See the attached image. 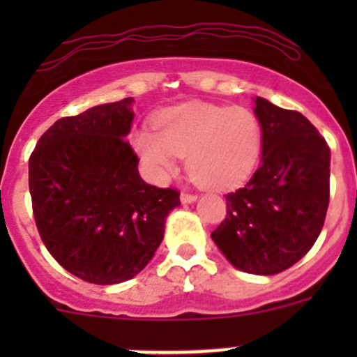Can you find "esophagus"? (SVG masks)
Returning a JSON list of instances; mask_svg holds the SVG:
<instances>
[{
  "mask_svg": "<svg viewBox=\"0 0 357 357\" xmlns=\"http://www.w3.org/2000/svg\"><path fill=\"white\" fill-rule=\"evenodd\" d=\"M195 200H197V195H192V193H181L183 204H193Z\"/></svg>",
  "mask_w": 357,
  "mask_h": 357,
  "instance_id": "esophagus-1",
  "label": "esophagus"
}]
</instances>
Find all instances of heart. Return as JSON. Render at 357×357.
<instances>
[{
    "label": "heart",
    "mask_w": 357,
    "mask_h": 357,
    "mask_svg": "<svg viewBox=\"0 0 357 357\" xmlns=\"http://www.w3.org/2000/svg\"><path fill=\"white\" fill-rule=\"evenodd\" d=\"M157 131L139 129L132 146L155 178L176 171L186 157L193 181L211 190H233L243 185L259 164L262 129L254 112L243 107H221L190 102L162 112Z\"/></svg>",
    "instance_id": "obj_1"
}]
</instances>
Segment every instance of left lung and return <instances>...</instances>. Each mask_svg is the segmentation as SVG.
Listing matches in <instances>:
<instances>
[{"instance_id":"8db88e82","label":"left lung","mask_w":357,"mask_h":357,"mask_svg":"<svg viewBox=\"0 0 357 357\" xmlns=\"http://www.w3.org/2000/svg\"><path fill=\"white\" fill-rule=\"evenodd\" d=\"M262 157L243 188L226 195L212 240L236 269L276 275L301 261L321 233L330 200V149L295 110L255 96Z\"/></svg>"}]
</instances>
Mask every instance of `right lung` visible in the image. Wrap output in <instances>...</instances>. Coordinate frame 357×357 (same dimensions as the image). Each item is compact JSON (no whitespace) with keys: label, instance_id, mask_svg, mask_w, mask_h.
I'll return each instance as SVG.
<instances>
[{"label":"right lung","instance_id":"obj_1","mask_svg":"<svg viewBox=\"0 0 357 357\" xmlns=\"http://www.w3.org/2000/svg\"><path fill=\"white\" fill-rule=\"evenodd\" d=\"M132 98L59 119L29 158V192L43 243L95 285L131 280L152 261L179 192L142 179L126 136Z\"/></svg>","mask_w":357,"mask_h":357}]
</instances>
